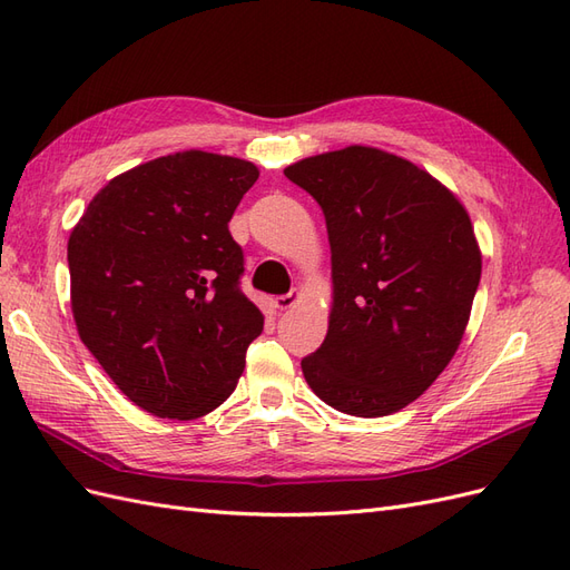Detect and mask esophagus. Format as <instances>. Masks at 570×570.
<instances>
[{
  "label": "esophagus",
  "instance_id": "obj_1",
  "mask_svg": "<svg viewBox=\"0 0 570 570\" xmlns=\"http://www.w3.org/2000/svg\"><path fill=\"white\" fill-rule=\"evenodd\" d=\"M297 299H299V292H297V289H289L287 295L275 297V299H273V304H275V308H281V312H285V308H289V306L295 304Z\"/></svg>",
  "mask_w": 570,
  "mask_h": 570
}]
</instances>
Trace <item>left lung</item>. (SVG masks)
<instances>
[{"label":"left lung","mask_w":570,"mask_h":570,"mask_svg":"<svg viewBox=\"0 0 570 570\" xmlns=\"http://www.w3.org/2000/svg\"><path fill=\"white\" fill-rule=\"evenodd\" d=\"M325 216L333 308L302 371L325 404L387 416L435 383L471 316L482 258L463 204L428 170L352 145L285 168Z\"/></svg>","instance_id":"1"}]
</instances>
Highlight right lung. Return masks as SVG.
<instances>
[{"label":"right lung","instance_id":"1","mask_svg":"<svg viewBox=\"0 0 570 570\" xmlns=\"http://www.w3.org/2000/svg\"><path fill=\"white\" fill-rule=\"evenodd\" d=\"M256 178L245 159L168 154L109 180L68 237L78 335L154 416L193 421L220 406L264 331L228 230Z\"/></svg>","mask_w":570,"mask_h":570}]
</instances>
